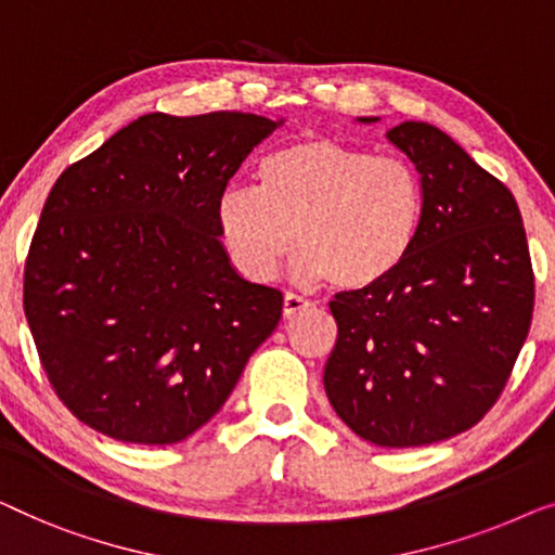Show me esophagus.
<instances>
[{
    "instance_id": "obj_1",
    "label": "esophagus",
    "mask_w": 555,
    "mask_h": 555,
    "mask_svg": "<svg viewBox=\"0 0 555 555\" xmlns=\"http://www.w3.org/2000/svg\"><path fill=\"white\" fill-rule=\"evenodd\" d=\"M311 307V301L309 299H304V296H299V294H294V292H286L284 294V317L286 319H292L294 314H299V311H304V309H309Z\"/></svg>"
}]
</instances>
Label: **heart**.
I'll return each instance as SVG.
<instances>
[{"mask_svg":"<svg viewBox=\"0 0 555 555\" xmlns=\"http://www.w3.org/2000/svg\"><path fill=\"white\" fill-rule=\"evenodd\" d=\"M425 218V183L400 155H374L332 138L269 153L256 189L216 203L218 231L246 276L267 281L299 246V274L339 292L379 286L408 261Z\"/></svg>","mask_w":555,"mask_h":555,"instance_id":"b5f03b06","label":"heart"}]
</instances>
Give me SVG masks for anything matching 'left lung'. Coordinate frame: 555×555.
I'll list each match as a JSON object with an SVG mask.
<instances>
[{"instance_id":"left-lung-1","label":"left lung","mask_w":555,"mask_h":555,"mask_svg":"<svg viewBox=\"0 0 555 555\" xmlns=\"http://www.w3.org/2000/svg\"><path fill=\"white\" fill-rule=\"evenodd\" d=\"M387 138L423 176V229L387 281L330 301L339 334L324 389L362 440L417 448L470 430L498 402L535 286L513 193L435 125L408 120Z\"/></svg>"}]
</instances>
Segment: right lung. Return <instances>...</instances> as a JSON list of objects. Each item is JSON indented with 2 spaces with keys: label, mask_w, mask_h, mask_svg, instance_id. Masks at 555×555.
<instances>
[{
  "label": "right lung",
  "mask_w": 555,
  "mask_h": 555,
  "mask_svg": "<svg viewBox=\"0 0 555 555\" xmlns=\"http://www.w3.org/2000/svg\"><path fill=\"white\" fill-rule=\"evenodd\" d=\"M279 125L151 113L54 181L25 261V317L80 423L120 442H181L276 330L284 296L236 274L216 203Z\"/></svg>",
  "instance_id": "add662e5"
}]
</instances>
